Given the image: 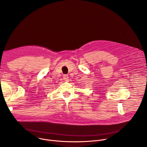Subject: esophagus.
Instances as JSON below:
<instances>
[{"label":"esophagus","mask_w":147,"mask_h":147,"mask_svg":"<svg viewBox=\"0 0 147 147\" xmlns=\"http://www.w3.org/2000/svg\"><path fill=\"white\" fill-rule=\"evenodd\" d=\"M63 78H64V80H65V82H68V80H69V78H68V76L67 75H64Z\"/></svg>","instance_id":"34e87169"}]
</instances>
